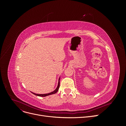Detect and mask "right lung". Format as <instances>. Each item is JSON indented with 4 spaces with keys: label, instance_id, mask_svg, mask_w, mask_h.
Here are the masks:
<instances>
[{
    "label": "right lung",
    "instance_id": "1",
    "mask_svg": "<svg viewBox=\"0 0 126 126\" xmlns=\"http://www.w3.org/2000/svg\"><path fill=\"white\" fill-rule=\"evenodd\" d=\"M60 78H59V80H58V86H57V87L56 88V89L54 90L51 93H48V94H35V93H32L33 94H34L35 95H36V96H39V97H46V96H49V95H50V94H56L57 91H58V89H59V86H60Z\"/></svg>",
    "mask_w": 126,
    "mask_h": 126
}]
</instances>
